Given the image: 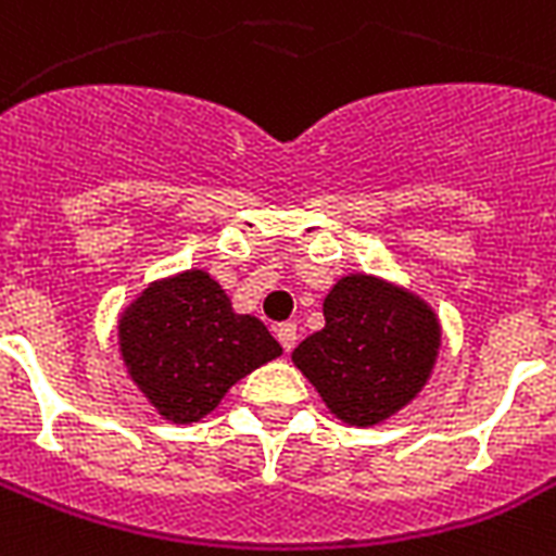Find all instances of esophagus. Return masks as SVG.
I'll return each instance as SVG.
<instances>
[{
    "instance_id": "1",
    "label": "esophagus",
    "mask_w": 556,
    "mask_h": 556,
    "mask_svg": "<svg viewBox=\"0 0 556 556\" xmlns=\"http://www.w3.org/2000/svg\"><path fill=\"white\" fill-rule=\"evenodd\" d=\"M274 333H277L279 345L286 351H291L293 345H296V323H279L277 328H274Z\"/></svg>"
}]
</instances>
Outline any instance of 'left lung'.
<instances>
[{
	"instance_id": "1",
	"label": "left lung",
	"mask_w": 556,
	"mask_h": 556,
	"mask_svg": "<svg viewBox=\"0 0 556 556\" xmlns=\"http://www.w3.org/2000/svg\"><path fill=\"white\" fill-rule=\"evenodd\" d=\"M325 328L291 359L349 426H380L426 388L442 328L417 293L368 274H349L323 302Z\"/></svg>"
}]
</instances>
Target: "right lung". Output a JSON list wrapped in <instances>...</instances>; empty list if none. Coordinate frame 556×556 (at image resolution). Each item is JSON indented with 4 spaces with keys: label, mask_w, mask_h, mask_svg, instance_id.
I'll list each match as a JSON object with an SVG mask.
<instances>
[{
    "label": "right lung",
    "mask_w": 556,
    "mask_h": 556,
    "mask_svg": "<svg viewBox=\"0 0 556 556\" xmlns=\"http://www.w3.org/2000/svg\"><path fill=\"white\" fill-rule=\"evenodd\" d=\"M119 354L148 403L188 426L282 349L260 319L231 308L211 274L191 268L151 282L122 311Z\"/></svg>",
    "instance_id": "add662e5"
}]
</instances>
